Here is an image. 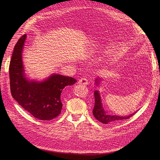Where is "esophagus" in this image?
<instances>
[{
    "instance_id": "obj_1",
    "label": "esophagus",
    "mask_w": 160,
    "mask_h": 160,
    "mask_svg": "<svg viewBox=\"0 0 160 160\" xmlns=\"http://www.w3.org/2000/svg\"><path fill=\"white\" fill-rule=\"evenodd\" d=\"M80 85H87L88 84V81L86 78H81L79 80L78 82Z\"/></svg>"
}]
</instances>
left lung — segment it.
<instances>
[{
    "label": "left lung",
    "mask_w": 160,
    "mask_h": 160,
    "mask_svg": "<svg viewBox=\"0 0 160 160\" xmlns=\"http://www.w3.org/2000/svg\"><path fill=\"white\" fill-rule=\"evenodd\" d=\"M99 80H100L98 78L96 80V83L97 85H99ZM94 97H95V105H94V108L92 112L93 115L98 120H99L100 122L104 124H113V123L120 122L123 120L128 119L136 112H135L133 114H131V115H130L129 116H127V117H120V116L108 115L107 112H106L104 108H102L100 94L98 90H96L94 92Z\"/></svg>",
    "instance_id": "1"
}]
</instances>
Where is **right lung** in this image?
<instances>
[{
    "label": "right lung",
    "instance_id": "1",
    "mask_svg": "<svg viewBox=\"0 0 160 160\" xmlns=\"http://www.w3.org/2000/svg\"><path fill=\"white\" fill-rule=\"evenodd\" d=\"M27 35L16 43L10 61L9 73L12 98L35 118L49 121L59 116L62 104L61 94L62 89L73 85L77 80L69 77L53 74L42 82L30 81L25 77L22 61Z\"/></svg>",
    "mask_w": 160,
    "mask_h": 160
}]
</instances>
